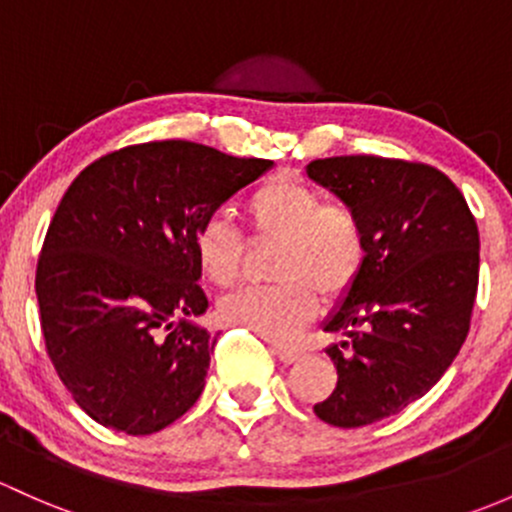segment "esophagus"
Instances as JSON below:
<instances>
[{
	"instance_id": "esophagus-1",
	"label": "esophagus",
	"mask_w": 512,
	"mask_h": 512,
	"mask_svg": "<svg viewBox=\"0 0 512 512\" xmlns=\"http://www.w3.org/2000/svg\"><path fill=\"white\" fill-rule=\"evenodd\" d=\"M272 353L277 355L282 363H297L301 355H304L299 348H294V346H272Z\"/></svg>"
}]
</instances>
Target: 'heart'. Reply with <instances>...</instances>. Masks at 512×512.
<instances>
[{
	"label": "heart",
	"instance_id": "1",
	"mask_svg": "<svg viewBox=\"0 0 512 512\" xmlns=\"http://www.w3.org/2000/svg\"><path fill=\"white\" fill-rule=\"evenodd\" d=\"M252 228L279 240L272 287H250L220 301L225 324L284 341L314 316L316 292L338 299L360 277L368 238L358 213L343 203H324L321 193L294 176H272L245 203ZM240 233L225 215H211L193 240L196 262L215 287L235 284L240 272Z\"/></svg>",
	"mask_w": 512,
	"mask_h": 512
}]
</instances>
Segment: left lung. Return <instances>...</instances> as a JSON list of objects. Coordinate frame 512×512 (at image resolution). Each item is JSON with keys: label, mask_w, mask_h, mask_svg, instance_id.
<instances>
[{"label": "left lung", "mask_w": 512, "mask_h": 512, "mask_svg": "<svg viewBox=\"0 0 512 512\" xmlns=\"http://www.w3.org/2000/svg\"><path fill=\"white\" fill-rule=\"evenodd\" d=\"M306 176L358 213L368 255L326 316L336 387L314 405L333 427H368L439 383L466 341L478 289V228L461 191L427 164L316 159Z\"/></svg>", "instance_id": "obj_1"}]
</instances>
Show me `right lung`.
Here are the masks:
<instances>
[{"label":"right lung","instance_id":"right-lung-1","mask_svg":"<svg viewBox=\"0 0 512 512\" xmlns=\"http://www.w3.org/2000/svg\"><path fill=\"white\" fill-rule=\"evenodd\" d=\"M166 139L80 171L36 267L41 331L58 378L102 427L144 437L196 405L215 336L193 252L198 228L272 169Z\"/></svg>","mask_w":512,"mask_h":512}]
</instances>
